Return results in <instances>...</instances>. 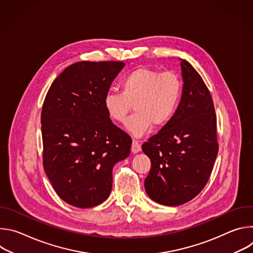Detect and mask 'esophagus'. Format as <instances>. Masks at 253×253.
I'll return each instance as SVG.
<instances>
[{"label":"esophagus","mask_w":253,"mask_h":253,"mask_svg":"<svg viewBox=\"0 0 253 253\" xmlns=\"http://www.w3.org/2000/svg\"><path fill=\"white\" fill-rule=\"evenodd\" d=\"M131 150H132L133 153H138L139 151H141L140 143L137 140H135V139H133V141H132V148H131Z\"/></svg>","instance_id":"esophagus-1"}]
</instances>
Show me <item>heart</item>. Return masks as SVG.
Here are the masks:
<instances>
[{
  "label": "heart",
  "instance_id": "heart-1",
  "mask_svg": "<svg viewBox=\"0 0 253 253\" xmlns=\"http://www.w3.org/2000/svg\"><path fill=\"white\" fill-rule=\"evenodd\" d=\"M121 92H109L104 97V108L112 120L123 123L133 109L126 128L135 136L145 134L151 126L167 124L176 113L182 94V81L172 71L139 67L126 74Z\"/></svg>",
  "mask_w": 253,
  "mask_h": 253
}]
</instances>
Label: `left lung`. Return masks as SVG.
<instances>
[{
    "label": "left lung",
    "mask_w": 253,
    "mask_h": 253,
    "mask_svg": "<svg viewBox=\"0 0 253 253\" xmlns=\"http://www.w3.org/2000/svg\"><path fill=\"white\" fill-rule=\"evenodd\" d=\"M183 90L173 118L142 145L151 160L145 190L155 202L178 206L198 195L218 153L211 94L192 65L181 60Z\"/></svg>",
    "instance_id": "1"
}]
</instances>
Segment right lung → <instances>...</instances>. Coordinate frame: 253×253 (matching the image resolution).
Wrapping results in <instances>:
<instances>
[{"label": "right lung", "mask_w": 253, "mask_h": 253, "mask_svg": "<svg viewBox=\"0 0 253 253\" xmlns=\"http://www.w3.org/2000/svg\"><path fill=\"white\" fill-rule=\"evenodd\" d=\"M123 62L82 61L52 83L42 108L43 165L58 196L90 208L109 197L113 166L130 154L131 137L114 125L104 97Z\"/></svg>", "instance_id": "right-lung-1"}]
</instances>
